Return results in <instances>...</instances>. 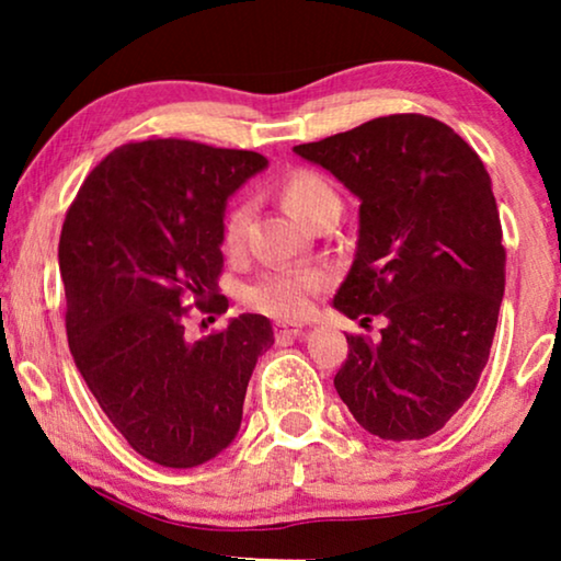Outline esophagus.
<instances>
[{"label":"esophagus","instance_id":"1","mask_svg":"<svg viewBox=\"0 0 561 561\" xmlns=\"http://www.w3.org/2000/svg\"><path fill=\"white\" fill-rule=\"evenodd\" d=\"M273 332L278 342H288L304 332V324H298V321H275Z\"/></svg>","mask_w":561,"mask_h":561}]
</instances>
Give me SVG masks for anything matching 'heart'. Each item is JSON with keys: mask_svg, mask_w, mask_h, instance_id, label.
Instances as JSON below:
<instances>
[{"mask_svg": "<svg viewBox=\"0 0 561 561\" xmlns=\"http://www.w3.org/2000/svg\"><path fill=\"white\" fill-rule=\"evenodd\" d=\"M283 206L296 219L311 225L327 209H340V196L319 173L296 171L290 173L280 186ZM250 221V206L234 202L221 219V248L234 252L242 248L244 229ZM327 286V273L321 271H294V267H278L260 275L255 283L244 288V301L255 311H263L275 319H301L311 311L313 298Z\"/></svg>", "mask_w": 561, "mask_h": 561, "instance_id": "1", "label": "heart"}]
</instances>
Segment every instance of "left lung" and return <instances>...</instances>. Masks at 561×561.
Here are the masks:
<instances>
[{
	"label": "left lung",
	"mask_w": 561,
	"mask_h": 561,
	"mask_svg": "<svg viewBox=\"0 0 561 561\" xmlns=\"http://www.w3.org/2000/svg\"><path fill=\"white\" fill-rule=\"evenodd\" d=\"M359 198L355 260L334 309L380 340L350 334L334 388L380 439H426L478 386L505 290L493 183L455 129L424 114H390L296 145Z\"/></svg>",
	"instance_id": "8db88e82"
}]
</instances>
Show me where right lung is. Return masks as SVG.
<instances>
[{
	"mask_svg": "<svg viewBox=\"0 0 561 561\" xmlns=\"http://www.w3.org/2000/svg\"><path fill=\"white\" fill-rule=\"evenodd\" d=\"M267 160L191 140L112 150L66 214L58 265L73 363L137 455L198 467L234 442L271 319L242 313L191 342L188 306L225 313L219 294L227 198Z\"/></svg>",
	"mask_w": 561,
	"mask_h": 561,
	"instance_id": "add662e5",
	"label": "right lung"
}]
</instances>
